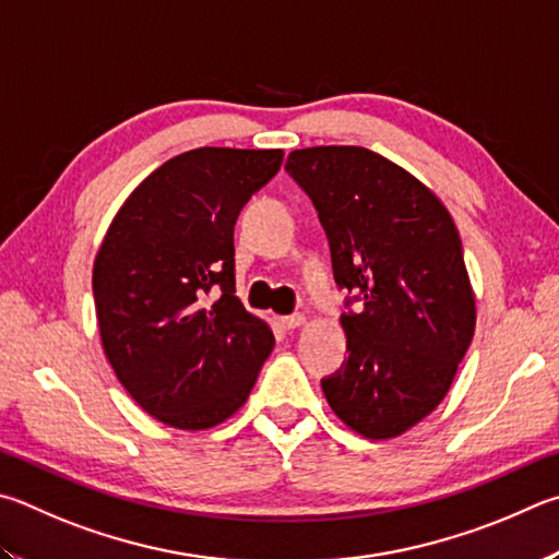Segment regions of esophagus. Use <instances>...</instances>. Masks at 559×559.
I'll return each instance as SVG.
<instances>
[{"label":"esophagus","mask_w":559,"mask_h":559,"mask_svg":"<svg viewBox=\"0 0 559 559\" xmlns=\"http://www.w3.org/2000/svg\"><path fill=\"white\" fill-rule=\"evenodd\" d=\"M281 324L286 330H298V328H302V324H306V314H300V312L286 314V318H281Z\"/></svg>","instance_id":"obj_1"}]
</instances>
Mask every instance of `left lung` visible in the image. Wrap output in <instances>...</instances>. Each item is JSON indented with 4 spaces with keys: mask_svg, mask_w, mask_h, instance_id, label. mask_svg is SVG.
<instances>
[{
    "mask_svg": "<svg viewBox=\"0 0 559 559\" xmlns=\"http://www.w3.org/2000/svg\"><path fill=\"white\" fill-rule=\"evenodd\" d=\"M286 170L318 210L334 281L361 300L342 314L349 357L324 399L364 438H399L442 403L474 337L460 231L430 188L369 148H298Z\"/></svg>",
    "mask_w": 559,
    "mask_h": 559,
    "instance_id": "obj_1",
    "label": "left lung"
}]
</instances>
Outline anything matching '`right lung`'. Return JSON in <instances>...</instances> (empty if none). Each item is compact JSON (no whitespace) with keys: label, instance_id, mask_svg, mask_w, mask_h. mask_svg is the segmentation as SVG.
<instances>
[{"label":"right lung","instance_id":"1","mask_svg":"<svg viewBox=\"0 0 559 559\" xmlns=\"http://www.w3.org/2000/svg\"><path fill=\"white\" fill-rule=\"evenodd\" d=\"M281 164V148L186 151L139 182L97 251L105 357L131 399L170 428L225 423L273 349L269 324L235 296V225Z\"/></svg>","mask_w":559,"mask_h":559}]
</instances>
